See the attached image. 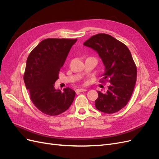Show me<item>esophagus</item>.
<instances>
[{"label": "esophagus", "instance_id": "obj_1", "mask_svg": "<svg viewBox=\"0 0 159 159\" xmlns=\"http://www.w3.org/2000/svg\"><path fill=\"white\" fill-rule=\"evenodd\" d=\"M85 89H76V93H80V92H84V91H86Z\"/></svg>", "mask_w": 159, "mask_h": 159}]
</instances>
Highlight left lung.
I'll use <instances>...</instances> for the list:
<instances>
[{
	"label": "left lung",
	"instance_id": "1",
	"mask_svg": "<svg viewBox=\"0 0 159 159\" xmlns=\"http://www.w3.org/2000/svg\"><path fill=\"white\" fill-rule=\"evenodd\" d=\"M84 45L98 52L105 66L101 82L110 83L107 92L98 91L95 107L105 113L123 109L133 94L137 80V67L131 52L123 43L106 34H98Z\"/></svg>",
	"mask_w": 159,
	"mask_h": 159
}]
</instances>
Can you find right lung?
I'll return each instance as SVG.
<instances>
[{
	"label": "right lung",
	"mask_w": 159,
	"mask_h": 159,
	"mask_svg": "<svg viewBox=\"0 0 159 159\" xmlns=\"http://www.w3.org/2000/svg\"><path fill=\"white\" fill-rule=\"evenodd\" d=\"M77 39L47 38L40 42L28 56L24 81L31 101L44 114L55 116L68 109L75 92L54 88L68 53Z\"/></svg>",
	"instance_id": "1"
}]
</instances>
